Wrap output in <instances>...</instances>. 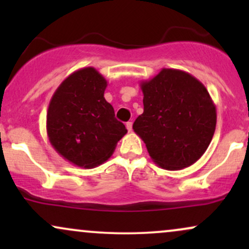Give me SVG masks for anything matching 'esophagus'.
<instances>
[{
	"instance_id": "obj_1",
	"label": "esophagus",
	"mask_w": 249,
	"mask_h": 249,
	"mask_svg": "<svg viewBox=\"0 0 249 249\" xmlns=\"http://www.w3.org/2000/svg\"><path fill=\"white\" fill-rule=\"evenodd\" d=\"M126 128H127V131H132V122L126 123Z\"/></svg>"
}]
</instances>
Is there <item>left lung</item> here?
I'll return each mask as SVG.
<instances>
[{
  "label": "left lung",
  "instance_id": "8db88e82",
  "mask_svg": "<svg viewBox=\"0 0 249 249\" xmlns=\"http://www.w3.org/2000/svg\"><path fill=\"white\" fill-rule=\"evenodd\" d=\"M141 89L144 112L132 127L151 159L168 171L193 165L215 131L216 108L207 89L191 73L165 68Z\"/></svg>",
  "mask_w": 249,
  "mask_h": 249
}]
</instances>
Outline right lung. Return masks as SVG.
<instances>
[{
    "label": "right lung",
    "instance_id": "obj_1",
    "mask_svg": "<svg viewBox=\"0 0 249 249\" xmlns=\"http://www.w3.org/2000/svg\"><path fill=\"white\" fill-rule=\"evenodd\" d=\"M107 79L95 68H83L61 83L51 97L47 133L56 152L78 167L107 161L123 137L125 125L104 98Z\"/></svg>",
    "mask_w": 249,
    "mask_h": 249
}]
</instances>
